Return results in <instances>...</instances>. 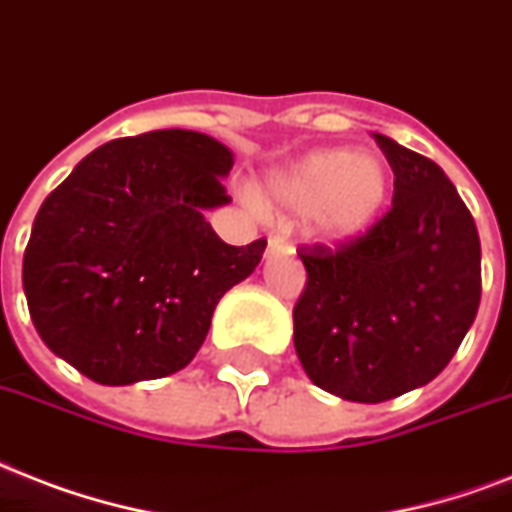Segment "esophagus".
<instances>
[{"mask_svg":"<svg viewBox=\"0 0 512 512\" xmlns=\"http://www.w3.org/2000/svg\"><path fill=\"white\" fill-rule=\"evenodd\" d=\"M283 248H288V243H285V237H280V235L269 237V253L283 251Z\"/></svg>","mask_w":512,"mask_h":512,"instance_id":"esophagus-1","label":"esophagus"}]
</instances>
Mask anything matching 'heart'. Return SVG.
I'll list each match as a JSON object with an SVG mask.
<instances>
[{
	"label": "heart",
	"mask_w": 512,
	"mask_h": 512,
	"mask_svg": "<svg viewBox=\"0 0 512 512\" xmlns=\"http://www.w3.org/2000/svg\"><path fill=\"white\" fill-rule=\"evenodd\" d=\"M392 197L387 162L374 152L320 149L264 181L269 211L307 219L312 235L331 245L355 243L382 221Z\"/></svg>",
	"instance_id": "b5f03b06"
}]
</instances>
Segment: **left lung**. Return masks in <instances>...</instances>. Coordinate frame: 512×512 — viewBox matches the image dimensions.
I'll use <instances>...</instances> for the list:
<instances>
[{"label":"left lung","mask_w":512,"mask_h":512,"mask_svg":"<svg viewBox=\"0 0 512 512\" xmlns=\"http://www.w3.org/2000/svg\"><path fill=\"white\" fill-rule=\"evenodd\" d=\"M374 138L395 173L392 208L355 243L301 245L293 307L307 376L355 403L433 382L481 304V240L457 186L430 157Z\"/></svg>","instance_id":"left-lung-1"}]
</instances>
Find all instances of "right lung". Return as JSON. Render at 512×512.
I'll return each instance as SVG.
<instances>
[{"instance_id": "obj_1", "label": "right lung", "mask_w": 512, "mask_h": 512, "mask_svg": "<svg viewBox=\"0 0 512 512\" xmlns=\"http://www.w3.org/2000/svg\"><path fill=\"white\" fill-rule=\"evenodd\" d=\"M235 157L194 130H152L90 152L42 202L23 291L42 342L98 384L176 374L216 304L267 240L227 245L205 211L227 205Z\"/></svg>"}]
</instances>
